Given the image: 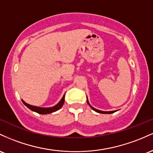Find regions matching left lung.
I'll list each match as a JSON object with an SVG mask.
<instances>
[{
  "label": "left lung",
  "mask_w": 153,
  "mask_h": 153,
  "mask_svg": "<svg viewBox=\"0 0 153 153\" xmlns=\"http://www.w3.org/2000/svg\"><path fill=\"white\" fill-rule=\"evenodd\" d=\"M87 103H88L89 105L90 106V108H92V110H93V111H95V112H97V113H99V114H114V113L116 112V111H100V110H97V109H96V108H93V107H92V105H91L90 104V102H89V101H88V99H87Z\"/></svg>",
  "instance_id": "1"
}]
</instances>
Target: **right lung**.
<instances>
[{
    "mask_svg": "<svg viewBox=\"0 0 153 153\" xmlns=\"http://www.w3.org/2000/svg\"><path fill=\"white\" fill-rule=\"evenodd\" d=\"M22 102H23V103L25 104L27 108H30L31 110V111H35V112L37 113V114H44V115L45 114H51V113L55 112V111H58V110H59L61 107H62L63 103H64V101H65V94H64V95L63 96L62 99L59 101V102H58L57 105H56L53 106V107H50V108L37 107V106H34V105H32L27 103V102H25L23 100H22Z\"/></svg>",
    "mask_w": 153,
    "mask_h": 153,
    "instance_id": "right-lung-1",
    "label": "right lung"
}]
</instances>
